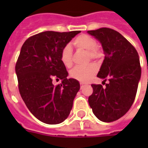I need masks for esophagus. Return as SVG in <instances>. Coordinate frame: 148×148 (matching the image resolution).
<instances>
[{
  "instance_id": "34e87169",
  "label": "esophagus",
  "mask_w": 148,
  "mask_h": 148,
  "mask_svg": "<svg viewBox=\"0 0 148 148\" xmlns=\"http://www.w3.org/2000/svg\"><path fill=\"white\" fill-rule=\"evenodd\" d=\"M80 84H81V88H82L84 87V84L83 83V82H81V83H80Z\"/></svg>"
}]
</instances>
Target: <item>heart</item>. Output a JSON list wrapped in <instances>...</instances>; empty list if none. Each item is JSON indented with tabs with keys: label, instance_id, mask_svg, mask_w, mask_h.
<instances>
[{
	"label": "heart",
	"instance_id": "obj_1",
	"mask_svg": "<svg viewBox=\"0 0 148 148\" xmlns=\"http://www.w3.org/2000/svg\"><path fill=\"white\" fill-rule=\"evenodd\" d=\"M77 48L83 49L88 51L91 59H96L99 57L100 53L97 49V42L93 38L85 34L78 36L73 42ZM60 60L64 66L67 67H71L72 50L70 45H66L60 53ZM97 72V67L95 64H90L86 67H76L71 71V76L81 82H87L92 78V77Z\"/></svg>",
	"mask_w": 148,
	"mask_h": 148
}]
</instances>
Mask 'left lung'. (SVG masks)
Wrapping results in <instances>:
<instances>
[{
    "mask_svg": "<svg viewBox=\"0 0 148 148\" xmlns=\"http://www.w3.org/2000/svg\"><path fill=\"white\" fill-rule=\"evenodd\" d=\"M88 33L101 43L105 54L97 77L109 81L106 88L91 85L88 103L100 121H114L128 111L135 99L141 76L139 56L133 45L113 29L102 27Z\"/></svg>",
    "mask_w": 148,
    "mask_h": 148,
    "instance_id": "left-lung-1",
    "label": "left lung"
}]
</instances>
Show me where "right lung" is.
<instances>
[{
	"label": "right lung",
	"mask_w": 148,
	"mask_h": 148,
	"mask_svg": "<svg viewBox=\"0 0 148 148\" xmlns=\"http://www.w3.org/2000/svg\"><path fill=\"white\" fill-rule=\"evenodd\" d=\"M80 32H41L26 40L21 49L15 66L20 94L31 114L45 124L64 121L80 90L78 81L67 78L60 60L63 48ZM54 79L62 84L54 86Z\"/></svg>",
	"instance_id": "right-lung-1"
}]
</instances>
